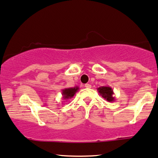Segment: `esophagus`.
I'll use <instances>...</instances> for the list:
<instances>
[{
    "label": "esophagus",
    "instance_id": "1",
    "mask_svg": "<svg viewBox=\"0 0 158 158\" xmlns=\"http://www.w3.org/2000/svg\"><path fill=\"white\" fill-rule=\"evenodd\" d=\"M85 87H86V88H91V85L90 84H85Z\"/></svg>",
    "mask_w": 158,
    "mask_h": 158
}]
</instances>
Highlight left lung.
<instances>
[{
  "label": "left lung",
  "mask_w": 158,
  "mask_h": 158,
  "mask_svg": "<svg viewBox=\"0 0 158 158\" xmlns=\"http://www.w3.org/2000/svg\"><path fill=\"white\" fill-rule=\"evenodd\" d=\"M98 92L99 93L101 96L103 97L104 99L108 101L109 102H113L115 101V98L114 97V92L111 87L110 86H102L97 88Z\"/></svg>",
  "instance_id": "1"
}]
</instances>
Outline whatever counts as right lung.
Masks as SVG:
<instances>
[{"label": "right lung", "mask_w": 158, "mask_h": 158, "mask_svg": "<svg viewBox=\"0 0 158 158\" xmlns=\"http://www.w3.org/2000/svg\"><path fill=\"white\" fill-rule=\"evenodd\" d=\"M79 87L78 86L73 87H68V88H64L62 90V99H69L71 98L79 90Z\"/></svg>", "instance_id": "add662e5"}]
</instances>
